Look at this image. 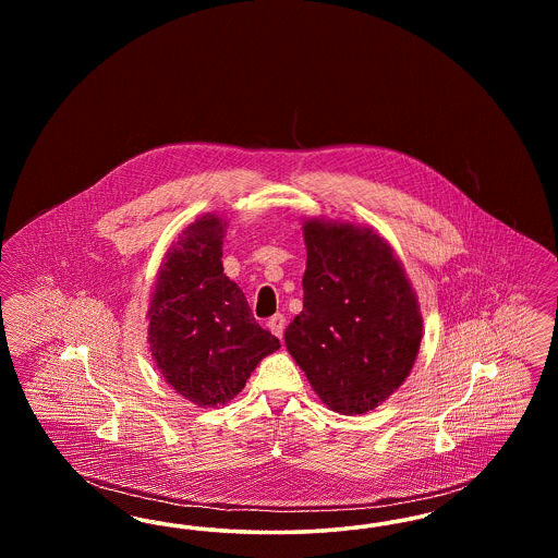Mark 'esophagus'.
I'll use <instances>...</instances> for the list:
<instances>
[{
  "label": "esophagus",
  "instance_id": "esophagus-1",
  "mask_svg": "<svg viewBox=\"0 0 558 558\" xmlns=\"http://www.w3.org/2000/svg\"><path fill=\"white\" fill-rule=\"evenodd\" d=\"M267 326H269V330H271L278 339H282V335H284V326H287V318H284L282 314H276V316H271V318H269Z\"/></svg>",
  "mask_w": 558,
  "mask_h": 558
}]
</instances>
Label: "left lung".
<instances>
[{
    "mask_svg": "<svg viewBox=\"0 0 558 558\" xmlns=\"http://www.w3.org/2000/svg\"><path fill=\"white\" fill-rule=\"evenodd\" d=\"M303 312L284 343L318 398L339 414H366L410 376L423 341L416 292L374 228L305 219Z\"/></svg>",
    "mask_w": 558,
    "mask_h": 558,
    "instance_id": "8db88e82",
    "label": "left lung"
}]
</instances>
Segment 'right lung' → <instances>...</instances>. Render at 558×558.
Here are the masks:
<instances>
[{
  "mask_svg": "<svg viewBox=\"0 0 558 558\" xmlns=\"http://www.w3.org/2000/svg\"><path fill=\"white\" fill-rule=\"evenodd\" d=\"M228 221L205 213L167 248L148 307V345L167 385L201 405L236 398L280 341L262 328L223 274Z\"/></svg>",
  "mask_w": 558,
  "mask_h": 558,
  "instance_id": "add662e5",
  "label": "right lung"
}]
</instances>
